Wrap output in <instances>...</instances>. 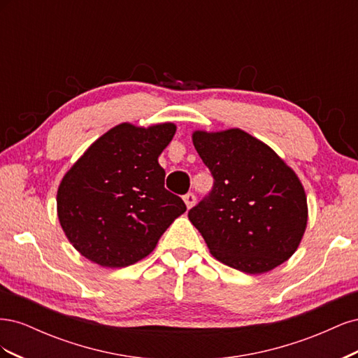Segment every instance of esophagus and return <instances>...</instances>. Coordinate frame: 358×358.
Returning a JSON list of instances; mask_svg holds the SVG:
<instances>
[{
  "instance_id": "1",
  "label": "esophagus",
  "mask_w": 358,
  "mask_h": 358,
  "mask_svg": "<svg viewBox=\"0 0 358 358\" xmlns=\"http://www.w3.org/2000/svg\"><path fill=\"white\" fill-rule=\"evenodd\" d=\"M183 201H185L187 208L191 209L192 206H194V203H196V196H194L192 192H188V194H185V196H183Z\"/></svg>"
}]
</instances>
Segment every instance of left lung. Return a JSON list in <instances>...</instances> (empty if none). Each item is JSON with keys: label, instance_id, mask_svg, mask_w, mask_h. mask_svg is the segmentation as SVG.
I'll list each match as a JSON object with an SVG mask.
<instances>
[{"label": "left lung", "instance_id": "1", "mask_svg": "<svg viewBox=\"0 0 358 358\" xmlns=\"http://www.w3.org/2000/svg\"><path fill=\"white\" fill-rule=\"evenodd\" d=\"M192 143L215 179L209 196L188 212L210 254L249 275L287 262L308 224L306 194L294 170L239 128L197 129Z\"/></svg>", "mask_w": 358, "mask_h": 358}]
</instances>
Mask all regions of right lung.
Segmentation results:
<instances>
[{
    "label": "right lung",
    "instance_id": "add662e5",
    "mask_svg": "<svg viewBox=\"0 0 358 358\" xmlns=\"http://www.w3.org/2000/svg\"><path fill=\"white\" fill-rule=\"evenodd\" d=\"M171 122L119 124L85 150L62 178L58 218L70 243L103 267H127L154 251L170 224L187 210L164 188L158 157L171 142Z\"/></svg>",
    "mask_w": 358,
    "mask_h": 358
}]
</instances>
